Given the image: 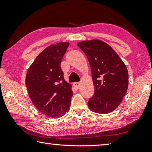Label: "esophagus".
<instances>
[{
  "instance_id": "34e87169",
  "label": "esophagus",
  "mask_w": 152,
  "mask_h": 152,
  "mask_svg": "<svg viewBox=\"0 0 152 152\" xmlns=\"http://www.w3.org/2000/svg\"><path fill=\"white\" fill-rule=\"evenodd\" d=\"M74 86H75L76 88H79L80 86V82H74Z\"/></svg>"
}]
</instances>
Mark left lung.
<instances>
[{"instance_id":"obj_1","label":"left lung","mask_w":152,"mask_h":152,"mask_svg":"<svg viewBox=\"0 0 152 152\" xmlns=\"http://www.w3.org/2000/svg\"><path fill=\"white\" fill-rule=\"evenodd\" d=\"M78 45L88 58L94 86V94L88 102L89 109L100 114L112 112L127 91L126 66L112 48L102 41H84Z\"/></svg>"}]
</instances>
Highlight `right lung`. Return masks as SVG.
<instances>
[{
    "mask_svg": "<svg viewBox=\"0 0 152 152\" xmlns=\"http://www.w3.org/2000/svg\"><path fill=\"white\" fill-rule=\"evenodd\" d=\"M69 43L51 45L36 58L27 71L25 83L33 104L51 118L63 116L70 109L73 92L64 78L60 64Z\"/></svg>",
    "mask_w": 152,
    "mask_h": 152,
    "instance_id": "obj_1",
    "label": "right lung"
}]
</instances>
